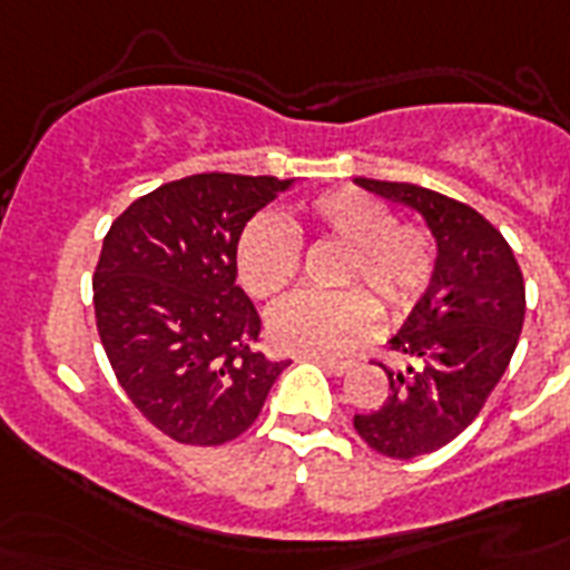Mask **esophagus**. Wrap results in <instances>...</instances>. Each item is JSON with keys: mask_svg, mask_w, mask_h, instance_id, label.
Listing matches in <instances>:
<instances>
[{"mask_svg": "<svg viewBox=\"0 0 570 570\" xmlns=\"http://www.w3.org/2000/svg\"><path fill=\"white\" fill-rule=\"evenodd\" d=\"M304 357H311V361H316L322 370H328V373L334 375H343L352 370V361H340V357H331V355H304Z\"/></svg>", "mask_w": 570, "mask_h": 570, "instance_id": "obj_1", "label": "esophagus"}]
</instances>
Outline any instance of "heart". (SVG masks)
<instances>
[{"label":"heart","mask_w":570,"mask_h":570,"mask_svg":"<svg viewBox=\"0 0 570 570\" xmlns=\"http://www.w3.org/2000/svg\"><path fill=\"white\" fill-rule=\"evenodd\" d=\"M304 224L346 245L334 293H295L266 316L268 340L286 352L340 355L373 331L375 316L396 320L414 307L434 268L432 242L420 227L396 224V213L381 197L357 189H334L302 209ZM302 242L289 222L254 215L236 242V275L254 298H275L298 277ZM357 283L371 289L380 307Z\"/></svg>","instance_id":"heart-1"}]
</instances>
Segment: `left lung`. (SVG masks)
Wrapping results in <instances>:
<instances>
[{
  "label": "left lung",
  "instance_id": "obj_1",
  "mask_svg": "<svg viewBox=\"0 0 570 570\" xmlns=\"http://www.w3.org/2000/svg\"><path fill=\"white\" fill-rule=\"evenodd\" d=\"M357 186L423 215L434 268L390 346L407 357L387 370L390 393L355 432L387 459H416L455 441L503 379L523 328V275L509 242L473 206L414 183L357 177Z\"/></svg>",
  "mask_w": 570,
  "mask_h": 570
}]
</instances>
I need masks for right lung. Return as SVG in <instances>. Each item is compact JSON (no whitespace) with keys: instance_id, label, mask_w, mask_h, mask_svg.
I'll return each instance as SVG.
<instances>
[{"instance_id":"right-lung-1","label":"right lung","mask_w":570,"mask_h":570,"mask_svg":"<svg viewBox=\"0 0 570 570\" xmlns=\"http://www.w3.org/2000/svg\"><path fill=\"white\" fill-rule=\"evenodd\" d=\"M295 180L195 174L118 215L94 272L102 348L132 405L177 443L218 446L263 411L286 361L254 348L259 316L236 286L245 224Z\"/></svg>"}]
</instances>
